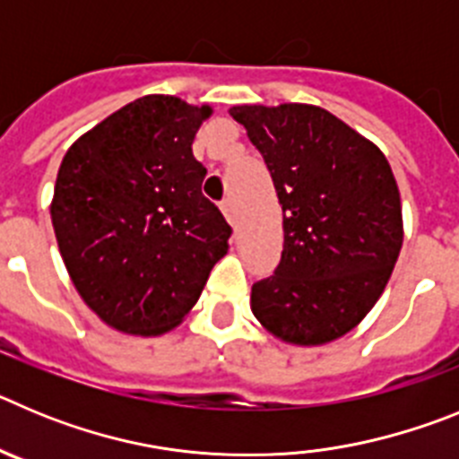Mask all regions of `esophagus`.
<instances>
[{
  "instance_id": "obj_1",
  "label": "esophagus",
  "mask_w": 459,
  "mask_h": 459,
  "mask_svg": "<svg viewBox=\"0 0 459 459\" xmlns=\"http://www.w3.org/2000/svg\"><path fill=\"white\" fill-rule=\"evenodd\" d=\"M221 209H222V213H225L227 222H230V225H234V221H237V213H234V202L227 197V200L221 202Z\"/></svg>"
}]
</instances>
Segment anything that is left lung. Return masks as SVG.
I'll return each mask as SVG.
<instances>
[{"mask_svg": "<svg viewBox=\"0 0 459 459\" xmlns=\"http://www.w3.org/2000/svg\"><path fill=\"white\" fill-rule=\"evenodd\" d=\"M264 156L285 246L250 307L291 344H324L366 317L403 248V206L386 156L317 105H237Z\"/></svg>", "mask_w": 459, "mask_h": 459, "instance_id": "8db88e82", "label": "left lung"}]
</instances>
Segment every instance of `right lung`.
Here are the masks:
<instances>
[{
	"label": "right lung",
	"mask_w": 459,
	"mask_h": 459,
	"mask_svg": "<svg viewBox=\"0 0 459 459\" xmlns=\"http://www.w3.org/2000/svg\"><path fill=\"white\" fill-rule=\"evenodd\" d=\"M211 115L142 96L84 133L56 174L52 227L73 285L105 324L160 335L197 303L227 253L221 209L202 195L195 133Z\"/></svg>",
	"instance_id": "1"
}]
</instances>
